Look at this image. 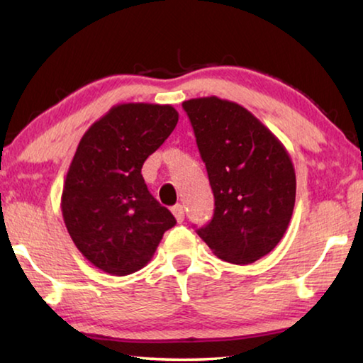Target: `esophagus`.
<instances>
[{"mask_svg":"<svg viewBox=\"0 0 363 363\" xmlns=\"http://www.w3.org/2000/svg\"><path fill=\"white\" fill-rule=\"evenodd\" d=\"M171 211H173V214H174V218H176V220L177 223H182L184 220V216H186V214H184V208H182V205H174L173 208H171Z\"/></svg>","mask_w":363,"mask_h":363,"instance_id":"obj_1","label":"esophagus"}]
</instances>
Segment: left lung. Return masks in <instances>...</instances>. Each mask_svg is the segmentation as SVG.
Returning a JSON list of instances; mask_svg holds the SVG:
<instances>
[{
    "label": "left lung",
    "mask_w": 363,
    "mask_h": 363,
    "mask_svg": "<svg viewBox=\"0 0 363 363\" xmlns=\"http://www.w3.org/2000/svg\"><path fill=\"white\" fill-rule=\"evenodd\" d=\"M214 195L196 233L220 259L251 264L270 253L290 224L296 176L280 140L256 116L216 96L182 102Z\"/></svg>",
    "instance_id": "1"
}]
</instances>
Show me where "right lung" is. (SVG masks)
Here are the masks:
<instances>
[{
	"mask_svg": "<svg viewBox=\"0 0 363 363\" xmlns=\"http://www.w3.org/2000/svg\"><path fill=\"white\" fill-rule=\"evenodd\" d=\"M177 120L171 106L120 104L79 140L60 206L73 243L104 272L128 275L143 269L176 224L149 192L140 169Z\"/></svg>",
	"mask_w": 363,
	"mask_h": 363,
	"instance_id": "obj_1",
	"label": "right lung"
}]
</instances>
